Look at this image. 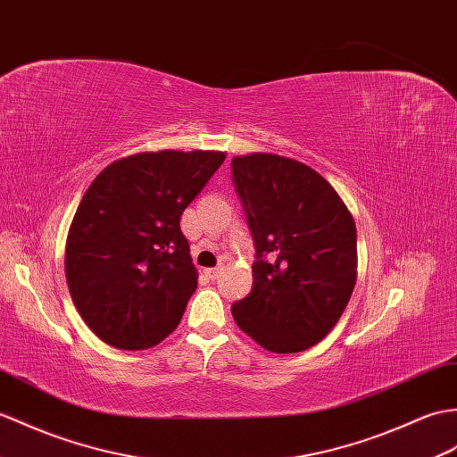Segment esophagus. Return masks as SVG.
Instances as JSON below:
<instances>
[{"label": "esophagus", "instance_id": "1", "mask_svg": "<svg viewBox=\"0 0 457 457\" xmlns=\"http://www.w3.org/2000/svg\"><path fill=\"white\" fill-rule=\"evenodd\" d=\"M221 270H224V269H221V267H216V269H206L204 272H206V277H208V278L214 280V278H218V277H220Z\"/></svg>", "mask_w": 457, "mask_h": 457}]
</instances>
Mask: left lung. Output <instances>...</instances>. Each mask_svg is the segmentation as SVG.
<instances>
[{
    "label": "left lung",
    "mask_w": 457,
    "mask_h": 457,
    "mask_svg": "<svg viewBox=\"0 0 457 457\" xmlns=\"http://www.w3.org/2000/svg\"><path fill=\"white\" fill-rule=\"evenodd\" d=\"M231 171L257 247L253 290L231 315L264 350L302 353L323 341L353 295L354 218L325 177L292 157L237 155Z\"/></svg>",
    "instance_id": "1"
}]
</instances>
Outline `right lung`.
<instances>
[{
	"label": "right lung",
	"instance_id": "add662e5",
	"mask_svg": "<svg viewBox=\"0 0 457 457\" xmlns=\"http://www.w3.org/2000/svg\"><path fill=\"white\" fill-rule=\"evenodd\" d=\"M224 159L212 150L134 154L85 190L63 264L71 300L103 343L152 348L180 323L198 282L180 216Z\"/></svg>",
	"mask_w": 457,
	"mask_h": 457
}]
</instances>
